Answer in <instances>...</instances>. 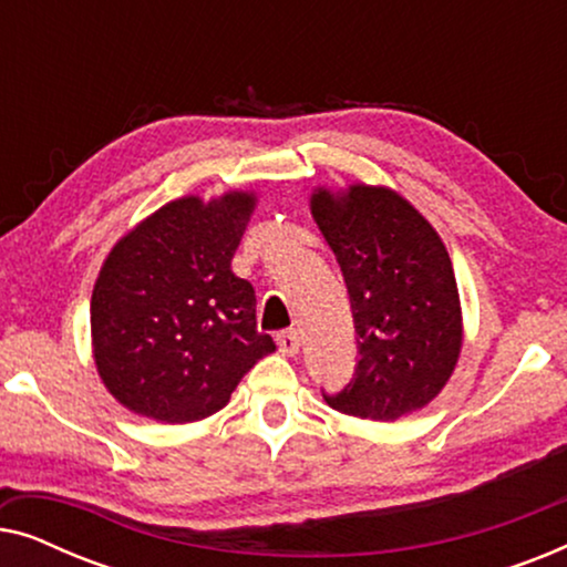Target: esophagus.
<instances>
[{
    "mask_svg": "<svg viewBox=\"0 0 567 567\" xmlns=\"http://www.w3.org/2000/svg\"><path fill=\"white\" fill-rule=\"evenodd\" d=\"M276 343H278V351H281L284 355L299 353V346H301L299 332H297V330H281V332H278V336H276Z\"/></svg>",
    "mask_w": 567,
    "mask_h": 567,
    "instance_id": "1",
    "label": "esophagus"
}]
</instances>
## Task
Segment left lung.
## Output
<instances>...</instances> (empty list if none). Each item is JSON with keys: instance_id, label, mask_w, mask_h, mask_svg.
Here are the masks:
<instances>
[{"instance_id": "1", "label": "left lung", "mask_w": 567, "mask_h": 567, "mask_svg": "<svg viewBox=\"0 0 567 567\" xmlns=\"http://www.w3.org/2000/svg\"><path fill=\"white\" fill-rule=\"evenodd\" d=\"M312 216L343 270L359 363L324 402L367 421H398L429 405L462 351L456 278L439 231L382 185L317 188Z\"/></svg>"}]
</instances>
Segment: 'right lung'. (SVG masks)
Segmentation results:
<instances>
[{"mask_svg": "<svg viewBox=\"0 0 567 567\" xmlns=\"http://www.w3.org/2000/svg\"><path fill=\"white\" fill-rule=\"evenodd\" d=\"M255 193L169 200L121 237L90 305L92 353L107 392L159 423L227 405L276 343L255 322V289L231 274Z\"/></svg>", "mask_w": 567, "mask_h": 567, "instance_id": "add662e5", "label": "right lung"}]
</instances>
